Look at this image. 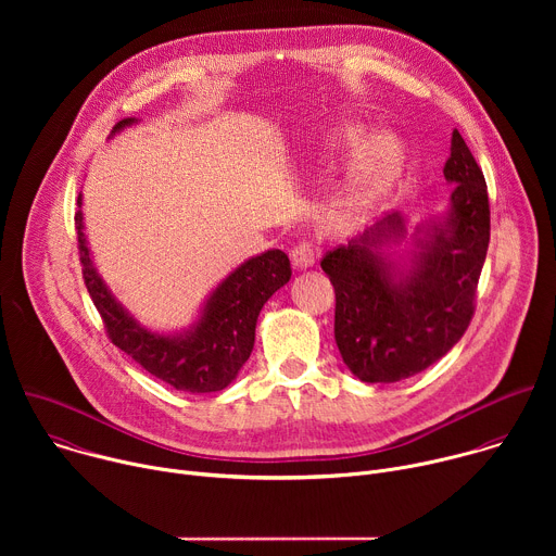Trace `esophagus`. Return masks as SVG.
<instances>
[{"instance_id":"1","label":"esophagus","mask_w":556,"mask_h":556,"mask_svg":"<svg viewBox=\"0 0 556 556\" xmlns=\"http://www.w3.org/2000/svg\"><path fill=\"white\" fill-rule=\"evenodd\" d=\"M316 249L309 244V242H301L292 253H290V260H292V266L296 270H305V268H312L314 262H316Z\"/></svg>"}]
</instances>
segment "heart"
Listing matches in <instances>:
<instances>
[{
    "label": "heart",
    "instance_id": "obj_1",
    "mask_svg": "<svg viewBox=\"0 0 556 556\" xmlns=\"http://www.w3.org/2000/svg\"><path fill=\"white\" fill-rule=\"evenodd\" d=\"M352 149L358 151L332 198V208L341 219L356 217L376 204L403 169V149L389 134L367 138L363 125H345L328 138V155H343Z\"/></svg>",
    "mask_w": 556,
    "mask_h": 556
}]
</instances>
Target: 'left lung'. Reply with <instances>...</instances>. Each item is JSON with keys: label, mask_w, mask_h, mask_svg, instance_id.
<instances>
[{"label": "left lung", "mask_w": 556, "mask_h": 556, "mask_svg": "<svg viewBox=\"0 0 556 556\" xmlns=\"http://www.w3.org/2000/svg\"><path fill=\"white\" fill-rule=\"evenodd\" d=\"M448 206L414 230L391 213L321 262L337 292L334 339L363 382H399L440 361L466 332L491 240L484 174L453 129ZM407 243L410 249L400 251Z\"/></svg>", "instance_id": "obj_1"}]
</instances>
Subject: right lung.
Here are the masks:
<instances>
[{
    "label": "right lung",
    "mask_w": 556,
    "mask_h": 556,
    "mask_svg": "<svg viewBox=\"0 0 556 556\" xmlns=\"http://www.w3.org/2000/svg\"><path fill=\"white\" fill-rule=\"evenodd\" d=\"M121 121L112 136L138 125ZM76 235L88 292L101 312L110 339L142 369L189 393H211L228 387L255 348L257 316L264 303L290 281V262L281 251H266L230 270L198 307L193 321L174 332L151 330L114 296L99 275L84 222V195L78 193Z\"/></svg>",
    "instance_id": "obj_1"
}]
</instances>
